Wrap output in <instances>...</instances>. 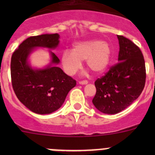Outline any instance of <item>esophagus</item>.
Returning <instances> with one entry per match:
<instances>
[{"mask_svg": "<svg viewBox=\"0 0 155 155\" xmlns=\"http://www.w3.org/2000/svg\"><path fill=\"white\" fill-rule=\"evenodd\" d=\"M87 80H82V81H79V83L80 84V85H86V84H87Z\"/></svg>", "mask_w": 155, "mask_h": 155, "instance_id": "esophagus-1", "label": "esophagus"}]
</instances>
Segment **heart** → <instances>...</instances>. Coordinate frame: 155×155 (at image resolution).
<instances>
[{
  "label": "heart",
  "instance_id": "b5f03b06",
  "mask_svg": "<svg viewBox=\"0 0 155 155\" xmlns=\"http://www.w3.org/2000/svg\"><path fill=\"white\" fill-rule=\"evenodd\" d=\"M112 55V49L107 42L91 40L73 44L72 52L65 50L61 58L62 67L67 74L74 75L82 68V61L85 60L87 67L94 73H102L107 70Z\"/></svg>",
  "mask_w": 155,
  "mask_h": 155
}]
</instances>
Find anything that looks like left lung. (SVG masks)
Listing matches in <instances>:
<instances>
[{
    "instance_id": "obj_1",
    "label": "left lung",
    "mask_w": 155,
    "mask_h": 155,
    "mask_svg": "<svg viewBox=\"0 0 155 155\" xmlns=\"http://www.w3.org/2000/svg\"><path fill=\"white\" fill-rule=\"evenodd\" d=\"M118 63L94 82L97 91L92 103L101 112L116 114L125 109L141 94L146 71L143 54L131 40L117 35Z\"/></svg>"
}]
</instances>
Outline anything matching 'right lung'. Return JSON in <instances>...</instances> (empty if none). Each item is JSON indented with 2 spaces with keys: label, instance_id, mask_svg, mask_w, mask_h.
<instances>
[{
  "label": "right lung",
  "instance_id": "obj_1",
  "mask_svg": "<svg viewBox=\"0 0 155 155\" xmlns=\"http://www.w3.org/2000/svg\"><path fill=\"white\" fill-rule=\"evenodd\" d=\"M58 34L30 37L14 51L11 58V81L17 98L28 109L44 115L54 112L62 106L68 92L76 85L55 64L60 62L50 51L51 64L44 69H32L28 63L30 53L36 47L55 48L58 46Z\"/></svg>",
  "mask_w": 155,
  "mask_h": 155
}]
</instances>
